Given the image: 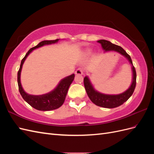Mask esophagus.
<instances>
[{"label": "esophagus", "instance_id": "1", "mask_svg": "<svg viewBox=\"0 0 154 154\" xmlns=\"http://www.w3.org/2000/svg\"><path fill=\"white\" fill-rule=\"evenodd\" d=\"M75 74H78V75H82V74H83V71L81 69H78L75 72Z\"/></svg>", "mask_w": 154, "mask_h": 154}]
</instances>
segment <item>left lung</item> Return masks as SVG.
<instances>
[{
  "mask_svg": "<svg viewBox=\"0 0 154 154\" xmlns=\"http://www.w3.org/2000/svg\"><path fill=\"white\" fill-rule=\"evenodd\" d=\"M97 42L101 44L102 49L104 50L105 52H107V51H115V52L119 53V54L124 56L132 65L133 72L132 84L127 91L122 93V94L117 95L102 94V93L94 89L88 76H85L84 79H83V83H84V86L87 94L92 103H94L95 105L99 106L104 107V108L112 109L123 104L132 95L136 85V71L133 66L132 59L130 58V55H128L122 47L114 44L111 43L110 42L105 40H100L97 41Z\"/></svg>",
  "mask_w": 154,
  "mask_h": 154,
  "instance_id": "1",
  "label": "left lung"
}]
</instances>
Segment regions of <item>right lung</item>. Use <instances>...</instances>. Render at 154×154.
Returning a JSON list of instances; mask_svg holds the SVG:
<instances>
[{
    "mask_svg": "<svg viewBox=\"0 0 154 154\" xmlns=\"http://www.w3.org/2000/svg\"><path fill=\"white\" fill-rule=\"evenodd\" d=\"M59 40L60 39H57L54 40H44L40 42L37 45L35 46V47L31 48L28 51V52L26 53L24 58L22 60L20 69L18 71L17 82L18 89H19L20 94L23 97V99L27 103L36 110L48 111L55 110L61 106L64 103L70 85H71L72 81L74 80V74H72L71 75L62 79L58 83L57 86L53 90L50 91L48 93L42 95H31L27 94V92L24 91L20 83V74L23 63H24L27 56L29 54V53H31L32 51L38 48L42 47V46L45 45L55 44L58 42Z\"/></svg>",
    "mask_w": 154,
    "mask_h": 154,
    "instance_id": "add662e5",
    "label": "right lung"
}]
</instances>
